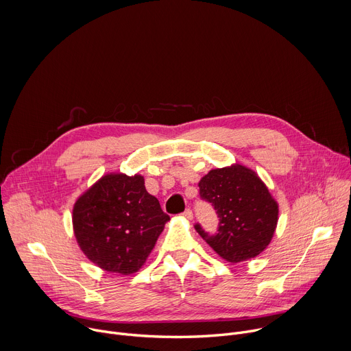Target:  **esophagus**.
<instances>
[{
	"label": "esophagus",
	"mask_w": 351,
	"mask_h": 351,
	"mask_svg": "<svg viewBox=\"0 0 351 351\" xmlns=\"http://www.w3.org/2000/svg\"><path fill=\"white\" fill-rule=\"evenodd\" d=\"M183 217L187 218V219H193V213H191V210L187 208V210L183 213Z\"/></svg>",
	"instance_id": "34e87169"
}]
</instances>
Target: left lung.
Wrapping results in <instances>:
<instances>
[{
    "mask_svg": "<svg viewBox=\"0 0 351 351\" xmlns=\"http://www.w3.org/2000/svg\"><path fill=\"white\" fill-rule=\"evenodd\" d=\"M199 197L219 218L218 233L194 228L225 261L236 264L261 254L271 243L279 207L258 175L240 164L211 169L198 182Z\"/></svg>",
    "mask_w": 351,
    "mask_h": 351,
    "instance_id": "left-lung-1",
    "label": "left lung"
}]
</instances>
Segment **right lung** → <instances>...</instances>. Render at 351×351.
I'll return each instance as SVG.
<instances>
[{
  "mask_svg": "<svg viewBox=\"0 0 351 351\" xmlns=\"http://www.w3.org/2000/svg\"><path fill=\"white\" fill-rule=\"evenodd\" d=\"M73 232L84 256L107 272H137L169 221L141 175L108 173L73 206Z\"/></svg>",
  "mask_w": 351,
  "mask_h": 351,
  "instance_id": "obj_1",
  "label": "right lung"
}]
</instances>
